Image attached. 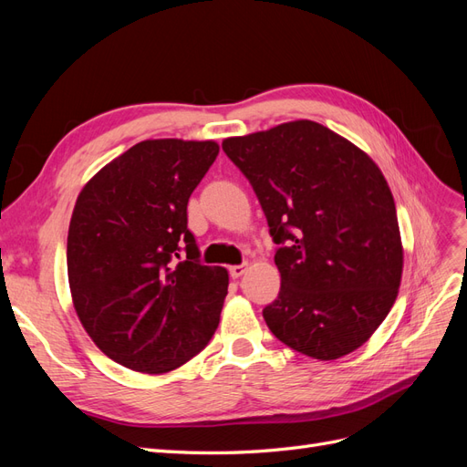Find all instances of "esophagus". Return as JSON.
Instances as JSON below:
<instances>
[{
	"label": "esophagus",
	"instance_id": "1",
	"mask_svg": "<svg viewBox=\"0 0 467 467\" xmlns=\"http://www.w3.org/2000/svg\"><path fill=\"white\" fill-rule=\"evenodd\" d=\"M247 271V263H242V265H232L230 266V275L232 278H239L244 273Z\"/></svg>",
	"mask_w": 467,
	"mask_h": 467
}]
</instances>
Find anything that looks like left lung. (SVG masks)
Instances as JSON below:
<instances>
[{
    "label": "left lung",
    "mask_w": 467,
    "mask_h": 467,
    "mask_svg": "<svg viewBox=\"0 0 467 467\" xmlns=\"http://www.w3.org/2000/svg\"><path fill=\"white\" fill-rule=\"evenodd\" d=\"M222 150L255 191L278 245L273 335L317 360L362 347L398 298L403 247L379 167L314 120L225 138Z\"/></svg>",
    "instance_id": "obj_1"
}]
</instances>
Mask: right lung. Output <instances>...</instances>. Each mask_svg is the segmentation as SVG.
<instances>
[{"instance_id":"obj_1","label":"right lung","mask_w":467,"mask_h":467,"mask_svg":"<svg viewBox=\"0 0 467 467\" xmlns=\"http://www.w3.org/2000/svg\"><path fill=\"white\" fill-rule=\"evenodd\" d=\"M218 151L212 140H144L78 196L67 232L74 307L93 343L126 368L175 370L218 327L228 271L201 263L187 228L191 194Z\"/></svg>"}]
</instances>
